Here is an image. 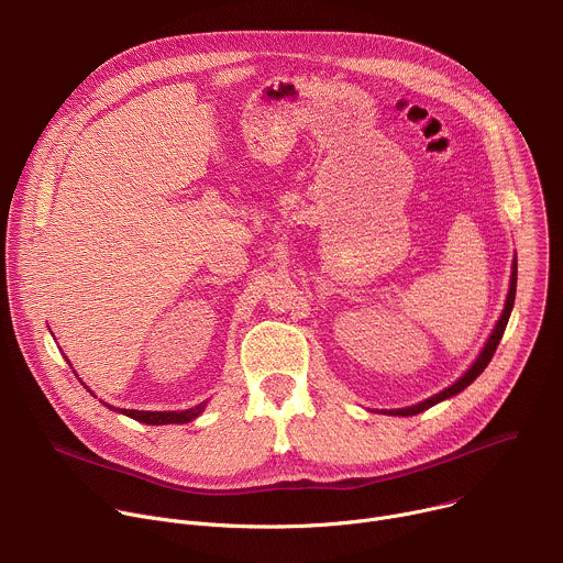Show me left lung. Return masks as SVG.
Instances as JSON below:
<instances>
[{
  "label": "left lung",
  "instance_id": "left-lung-1",
  "mask_svg": "<svg viewBox=\"0 0 563 563\" xmlns=\"http://www.w3.org/2000/svg\"><path fill=\"white\" fill-rule=\"evenodd\" d=\"M515 294H517V258H515V263H512V278H510V291H508V300H506V307H504V313H501V318H499V323H497V328L493 330V334H490V339H488V343H486V347H484V352L478 354V358L474 361V365L454 383V385H450L448 389H443V391H439V394H434L432 398H428V400H423V404H419V406H412V408H406V410H387L385 415H396V417H412V415H419V412H423V410H428V408H432V406H437V404H441L443 398H450V396H454V394H459V391H463L481 372H484L486 367H488V363H490V358L495 356V352H497V345H499V341H501V336H504V332H506V325H508V318H510V311H512V305H515Z\"/></svg>",
  "mask_w": 563,
  "mask_h": 563
}]
</instances>
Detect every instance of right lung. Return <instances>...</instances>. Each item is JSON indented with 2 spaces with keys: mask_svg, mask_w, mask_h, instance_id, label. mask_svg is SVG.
<instances>
[{
  "mask_svg": "<svg viewBox=\"0 0 563 563\" xmlns=\"http://www.w3.org/2000/svg\"><path fill=\"white\" fill-rule=\"evenodd\" d=\"M111 410H115V408H111ZM202 410H205V404H200L196 408H189L185 412H142V410H120V412L140 421V423H146V426H167V423H189Z\"/></svg>",
  "mask_w": 563,
  "mask_h": 563,
  "instance_id": "add662e5",
  "label": "right lung"
}]
</instances>
